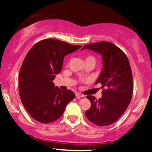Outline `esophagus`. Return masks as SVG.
Here are the masks:
<instances>
[{"mask_svg":"<svg viewBox=\"0 0 152 152\" xmlns=\"http://www.w3.org/2000/svg\"><path fill=\"white\" fill-rule=\"evenodd\" d=\"M76 98H83V97H84V95L80 94V93H76Z\"/></svg>","mask_w":152,"mask_h":152,"instance_id":"esophagus-1","label":"esophagus"}]
</instances>
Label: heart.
Here are the masks:
<instances>
[{
	"label": "heart",
	"mask_w": 152,
	"mask_h": 152,
	"mask_svg": "<svg viewBox=\"0 0 152 152\" xmlns=\"http://www.w3.org/2000/svg\"><path fill=\"white\" fill-rule=\"evenodd\" d=\"M90 58H94V56H86V60L90 59ZM94 59H95V58H94Z\"/></svg>",
	"instance_id": "obj_1"
}]
</instances>
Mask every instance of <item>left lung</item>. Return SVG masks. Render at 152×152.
<instances>
[{
    "mask_svg": "<svg viewBox=\"0 0 152 152\" xmlns=\"http://www.w3.org/2000/svg\"><path fill=\"white\" fill-rule=\"evenodd\" d=\"M103 58V69L96 84L100 83L102 98L87 96L91 106L86 112L88 120L98 126H107L116 122L125 113L132 96V74L128 58L123 51L109 42L85 45Z\"/></svg>",
    "mask_w": 152,
    "mask_h": 152,
    "instance_id": "obj_1",
    "label": "left lung"
}]
</instances>
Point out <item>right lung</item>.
I'll list each match as a JSON object with an SVG mask.
<instances>
[{
  "label": "right lung",
  "instance_id": "obj_1",
  "mask_svg": "<svg viewBox=\"0 0 152 152\" xmlns=\"http://www.w3.org/2000/svg\"><path fill=\"white\" fill-rule=\"evenodd\" d=\"M81 47L46 39L36 43L27 54L20 70L19 94L27 113L37 121H56L75 98L73 91L60 90L52 81L61 72L64 56Z\"/></svg>",
  "mask_w": 152,
  "mask_h": 152
}]
</instances>
